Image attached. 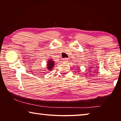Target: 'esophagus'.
<instances>
[{
    "instance_id": "1",
    "label": "esophagus",
    "mask_w": 121,
    "mask_h": 121,
    "mask_svg": "<svg viewBox=\"0 0 121 121\" xmlns=\"http://www.w3.org/2000/svg\"><path fill=\"white\" fill-rule=\"evenodd\" d=\"M63 62H68V59L67 58H63Z\"/></svg>"
}]
</instances>
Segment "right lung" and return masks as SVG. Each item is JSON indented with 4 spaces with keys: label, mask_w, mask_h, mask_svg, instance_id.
I'll list each match as a JSON object with an SVG mask.
<instances>
[{
    "label": "right lung",
    "mask_w": 121,
    "mask_h": 121,
    "mask_svg": "<svg viewBox=\"0 0 121 121\" xmlns=\"http://www.w3.org/2000/svg\"><path fill=\"white\" fill-rule=\"evenodd\" d=\"M54 62L55 61H52V60H49L48 62V70H51L52 69V68L54 67Z\"/></svg>",
    "instance_id": "1"
}]
</instances>
